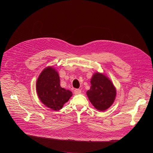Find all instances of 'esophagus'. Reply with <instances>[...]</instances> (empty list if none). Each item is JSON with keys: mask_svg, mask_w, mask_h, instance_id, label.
Here are the masks:
<instances>
[{"mask_svg": "<svg viewBox=\"0 0 153 153\" xmlns=\"http://www.w3.org/2000/svg\"><path fill=\"white\" fill-rule=\"evenodd\" d=\"M81 93V89H75V90H74V94H75L76 95L80 94Z\"/></svg>", "mask_w": 153, "mask_h": 153, "instance_id": "obj_1", "label": "esophagus"}]
</instances>
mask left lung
Returning a JSON list of instances; mask_svg holds the SVG:
<instances>
[{
  "mask_svg": "<svg viewBox=\"0 0 153 153\" xmlns=\"http://www.w3.org/2000/svg\"><path fill=\"white\" fill-rule=\"evenodd\" d=\"M90 90L87 91L89 100L95 108L104 111L114 103L116 90L113 84L105 76L100 73H95L91 81Z\"/></svg>",
  "mask_w": 153,
  "mask_h": 153,
  "instance_id": "obj_1",
  "label": "left lung"
}]
</instances>
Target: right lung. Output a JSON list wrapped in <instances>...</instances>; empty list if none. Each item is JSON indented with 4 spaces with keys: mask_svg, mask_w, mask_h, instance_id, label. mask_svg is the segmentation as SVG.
<instances>
[{
    "mask_svg": "<svg viewBox=\"0 0 153 153\" xmlns=\"http://www.w3.org/2000/svg\"><path fill=\"white\" fill-rule=\"evenodd\" d=\"M36 91L39 99L46 107L54 110L61 109L72 93L60 86L59 76L51 68L45 69L36 82Z\"/></svg>",
    "mask_w": 153,
    "mask_h": 153,
    "instance_id": "obj_1",
    "label": "right lung"
}]
</instances>
